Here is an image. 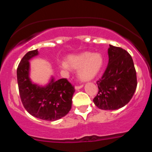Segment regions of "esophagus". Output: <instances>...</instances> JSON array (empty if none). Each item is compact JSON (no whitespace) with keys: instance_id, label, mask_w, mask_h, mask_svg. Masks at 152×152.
Segmentation results:
<instances>
[{"instance_id":"1","label":"esophagus","mask_w":152,"mask_h":152,"mask_svg":"<svg viewBox=\"0 0 152 152\" xmlns=\"http://www.w3.org/2000/svg\"><path fill=\"white\" fill-rule=\"evenodd\" d=\"M83 88V85H80V86H75V90H80Z\"/></svg>"}]
</instances>
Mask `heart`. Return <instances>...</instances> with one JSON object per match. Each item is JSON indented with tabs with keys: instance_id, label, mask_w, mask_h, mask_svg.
Segmentation results:
<instances>
[{
	"instance_id": "1",
	"label": "heart",
	"mask_w": 152,
	"mask_h": 152,
	"mask_svg": "<svg viewBox=\"0 0 152 152\" xmlns=\"http://www.w3.org/2000/svg\"><path fill=\"white\" fill-rule=\"evenodd\" d=\"M103 66V58L99 53L83 52L79 55H72L66 61L58 64L61 72H68L71 68L77 71L78 77L82 81H89L100 73Z\"/></svg>"
}]
</instances>
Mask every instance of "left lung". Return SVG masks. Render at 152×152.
Instances as JSON below:
<instances>
[{"mask_svg":"<svg viewBox=\"0 0 152 152\" xmlns=\"http://www.w3.org/2000/svg\"><path fill=\"white\" fill-rule=\"evenodd\" d=\"M108 56V65L96 82L98 94L93 101L99 109L115 110L126 106L134 95L136 72L132 56L122 48L110 45Z\"/></svg>","mask_w":152,"mask_h":152,"instance_id":"obj_1","label":"left lung"}]
</instances>
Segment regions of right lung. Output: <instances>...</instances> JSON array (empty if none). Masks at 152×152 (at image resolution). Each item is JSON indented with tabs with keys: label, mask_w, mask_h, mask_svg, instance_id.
<instances>
[{
	"label": "right lung",
	"mask_w": 152,
	"mask_h": 152,
	"mask_svg": "<svg viewBox=\"0 0 152 152\" xmlns=\"http://www.w3.org/2000/svg\"><path fill=\"white\" fill-rule=\"evenodd\" d=\"M38 49L28 52L19 64L17 83L24 108L36 118L56 121L68 113L72 108L75 90L67 79L55 80L51 76L45 85L36 84L30 78V61L39 56Z\"/></svg>",
	"instance_id": "right-lung-1"
}]
</instances>
